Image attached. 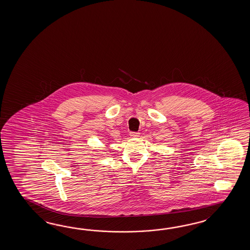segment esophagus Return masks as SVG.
Listing matches in <instances>:
<instances>
[{
	"mask_svg": "<svg viewBox=\"0 0 250 250\" xmlns=\"http://www.w3.org/2000/svg\"><path fill=\"white\" fill-rule=\"evenodd\" d=\"M130 137H131V138H138V137H139V133L130 132Z\"/></svg>",
	"mask_w": 250,
	"mask_h": 250,
	"instance_id": "esophagus-1",
	"label": "esophagus"
}]
</instances>
